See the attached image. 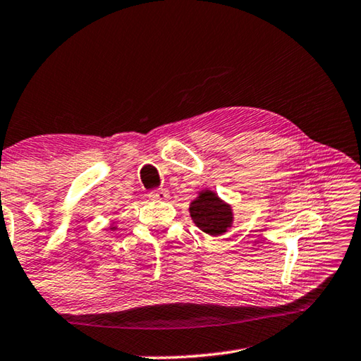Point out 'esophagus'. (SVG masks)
Instances as JSON below:
<instances>
[{"label": "esophagus", "instance_id": "1", "mask_svg": "<svg viewBox=\"0 0 361 361\" xmlns=\"http://www.w3.org/2000/svg\"><path fill=\"white\" fill-rule=\"evenodd\" d=\"M148 195L154 200H167L169 199V192L166 191V189H154V191H152Z\"/></svg>", "mask_w": 361, "mask_h": 361}]
</instances>
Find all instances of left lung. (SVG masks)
I'll return each instance as SVG.
<instances>
[{
    "label": "left lung",
    "mask_w": 361,
    "mask_h": 361,
    "mask_svg": "<svg viewBox=\"0 0 361 361\" xmlns=\"http://www.w3.org/2000/svg\"><path fill=\"white\" fill-rule=\"evenodd\" d=\"M192 221L208 235H222L232 224V209L212 191L202 192L191 203Z\"/></svg>",
    "instance_id": "left-lung-1"
}]
</instances>
